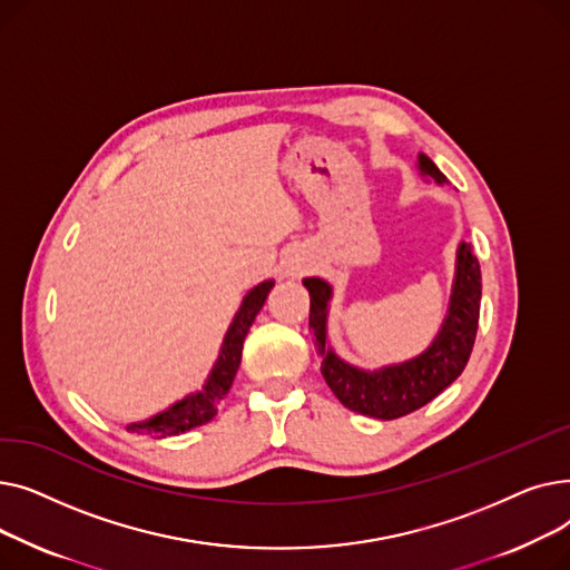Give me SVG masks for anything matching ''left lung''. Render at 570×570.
Instances as JSON below:
<instances>
[{
  "label": "left lung",
  "mask_w": 570,
  "mask_h": 570,
  "mask_svg": "<svg viewBox=\"0 0 570 570\" xmlns=\"http://www.w3.org/2000/svg\"><path fill=\"white\" fill-rule=\"evenodd\" d=\"M417 168L432 177L436 185H445V175L425 155H417ZM309 291V327L316 337V348L323 357L321 374L331 385L335 397L351 411L395 421L415 409L432 402L451 385L469 363L475 342L478 316H481V265L462 243L455 261V279L448 314L434 342L421 353L400 365L381 370H361L344 363L327 344V305H331L333 286L321 277L303 279Z\"/></svg>",
  "instance_id": "obj_1"
}]
</instances>
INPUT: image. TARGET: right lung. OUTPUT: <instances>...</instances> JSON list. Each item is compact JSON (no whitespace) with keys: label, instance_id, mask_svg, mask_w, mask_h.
Here are the masks:
<instances>
[{"label":"right lung","instance_id":"1","mask_svg":"<svg viewBox=\"0 0 570 570\" xmlns=\"http://www.w3.org/2000/svg\"><path fill=\"white\" fill-rule=\"evenodd\" d=\"M273 286H275L273 279H265L245 295V301H243V305H239V309L228 327V333L224 337L217 363H215L213 372H209L200 391L187 395L185 400L175 402L166 411L147 417V421L127 425V430L136 432V434L175 436V434H183L191 428H198V425H205L213 421L219 402L230 391L239 361H243V344H245L249 327H252L256 314L261 312L265 297Z\"/></svg>","mask_w":570,"mask_h":570}]
</instances>
